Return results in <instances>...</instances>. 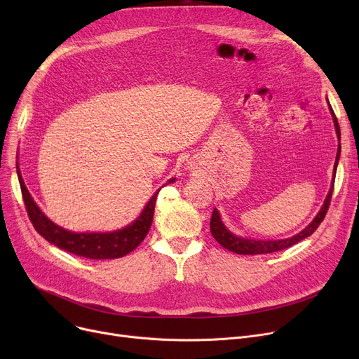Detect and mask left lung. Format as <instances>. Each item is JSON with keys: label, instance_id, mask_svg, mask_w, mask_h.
Instances as JSON below:
<instances>
[{"label": "left lung", "instance_id": "8db88e82", "mask_svg": "<svg viewBox=\"0 0 359 359\" xmlns=\"http://www.w3.org/2000/svg\"><path fill=\"white\" fill-rule=\"evenodd\" d=\"M330 111H332V116H333V122H334L337 138H339V141H341V129H339V123H337V119L334 116V111H333L332 107H330ZM339 156H341V144H339V148H337L336 163H334V172H336V167H337ZM333 186H334V173H333L332 187H330L329 195H327V198H326V201H325V203L322 206V210H320V212L317 214V217L313 219V222L310 225H307V227L303 231L298 233L297 236H294L291 238L263 241V240H253V238L237 237L233 233H230L227 229H225V225L222 224L221 217H219L217 210L212 211V217H211V222H210V225H211V234H212V237L221 244L224 249H227L230 252H234L237 255H266V253H273V252L288 249V248L294 246L295 243H298L301 240L307 238L309 236H311L317 230L320 222L325 219V217L327 214V210H329L330 201H332Z\"/></svg>", "mask_w": 359, "mask_h": 359}]
</instances>
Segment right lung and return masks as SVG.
Returning <instances> with one entry per match:
<instances>
[{"mask_svg": "<svg viewBox=\"0 0 359 359\" xmlns=\"http://www.w3.org/2000/svg\"><path fill=\"white\" fill-rule=\"evenodd\" d=\"M18 180H20L22 195L26 205L27 215L33 224L34 230L39 233L45 240H48L53 246L60 248L61 250L69 252L75 256H83L87 259H118L122 257L132 250H135L141 241L149 231L151 222L154 217V208L157 202V195L160 191L154 194L149 199L141 215L132 222L128 227L113 231V233H71L58 225L53 224L50 219L45 217V214L37 208L33 198L30 196L27 187L18 172ZM172 179L170 182H173Z\"/></svg>", "mask_w": 359, "mask_h": 359, "instance_id": "1", "label": "right lung"}]
</instances>
